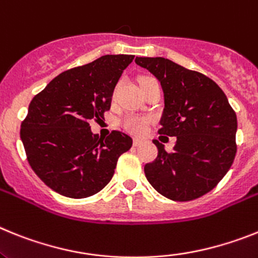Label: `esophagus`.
Masks as SVG:
<instances>
[{
	"label": "esophagus",
	"mask_w": 258,
	"mask_h": 258,
	"mask_svg": "<svg viewBox=\"0 0 258 258\" xmlns=\"http://www.w3.org/2000/svg\"><path fill=\"white\" fill-rule=\"evenodd\" d=\"M142 143L140 139H134V147H139V145H142Z\"/></svg>",
	"instance_id": "esophagus-1"
}]
</instances>
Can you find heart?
<instances>
[{
  "label": "heart",
  "mask_w": 258,
  "mask_h": 258,
  "mask_svg": "<svg viewBox=\"0 0 258 258\" xmlns=\"http://www.w3.org/2000/svg\"><path fill=\"white\" fill-rule=\"evenodd\" d=\"M147 79V78H142V80ZM140 80V82H142ZM151 120L148 118H142V116H127L123 120V126L124 128L128 130L130 132L135 134V135H144L147 132L148 126H149Z\"/></svg>",
  "instance_id": "1"
}]
</instances>
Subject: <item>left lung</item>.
<instances>
[{
  "instance_id": "obj_1",
  "label": "left lung",
  "mask_w": 258,
  "mask_h": 258,
  "mask_svg": "<svg viewBox=\"0 0 258 258\" xmlns=\"http://www.w3.org/2000/svg\"><path fill=\"white\" fill-rule=\"evenodd\" d=\"M160 80L165 97L160 134L176 136L174 151L153 140L158 156L144 166L148 182L174 201H191L216 187L236 154V114L216 82L162 57H136Z\"/></svg>"
}]
</instances>
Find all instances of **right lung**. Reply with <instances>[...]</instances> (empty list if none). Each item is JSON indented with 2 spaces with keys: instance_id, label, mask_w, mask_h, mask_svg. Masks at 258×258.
<instances>
[{
  "instance_id": "right-lung-1",
  "label": "right lung",
  "mask_w": 258,
  "mask_h": 258,
  "mask_svg": "<svg viewBox=\"0 0 258 258\" xmlns=\"http://www.w3.org/2000/svg\"><path fill=\"white\" fill-rule=\"evenodd\" d=\"M135 55L107 54L61 73L39 92L21 124L27 160L36 175L62 196L84 199L113 178L118 158L132 147L120 131L93 135L123 70Z\"/></svg>"
}]
</instances>
